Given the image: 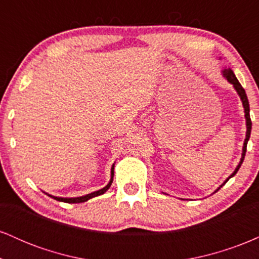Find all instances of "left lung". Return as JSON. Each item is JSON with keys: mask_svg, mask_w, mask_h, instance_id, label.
<instances>
[{"mask_svg": "<svg viewBox=\"0 0 259 259\" xmlns=\"http://www.w3.org/2000/svg\"><path fill=\"white\" fill-rule=\"evenodd\" d=\"M224 76L225 78L228 79V81L229 82H231V84L234 85V88H235V90L237 91V94L240 95V97H241V101H242V105H243V108H245V117H246V125H247V133H246V139H245V142H243V148H242V158H241V160H240V163H239V165H237V168L235 169V171L233 174L230 175V177L228 178V180L230 179L231 177H234L235 174L237 173V170H239L240 169V167H241V164H242V162H243V159H245V154H246V148H247V142H248V139H249V135H251V129H252V121H251V117H249V105H248V100H247V96H246V92H245V89L242 88L241 86V84H240L239 82V80L236 79V76H235V74L233 73V70L231 69H225L224 72ZM227 180V181H228ZM227 181H225V183H227ZM224 183V184H225ZM224 184H223V185H224ZM222 185V186H223ZM221 186V187H222ZM221 187H219V189H221ZM218 189V190H219ZM218 190H217V191H218ZM215 191V192H217Z\"/></svg>", "mask_w": 259, "mask_h": 259, "instance_id": "left-lung-1", "label": "left lung"}]
</instances>
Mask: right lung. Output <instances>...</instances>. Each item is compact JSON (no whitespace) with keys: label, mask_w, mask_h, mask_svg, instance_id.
<instances>
[{"label":"right lung","mask_w":259,"mask_h":259,"mask_svg":"<svg viewBox=\"0 0 259 259\" xmlns=\"http://www.w3.org/2000/svg\"><path fill=\"white\" fill-rule=\"evenodd\" d=\"M113 175H114V164H113V167H112V178H111V181H109V183H108V185L103 187V189L99 190V191L91 192V194H89V195H86V196H81V197L64 198V197H56V196H51V195H49V196H50V197L55 198V200L61 201V202H67V203H81V202H85V201L90 200V198H92V197H96V196H100V195L105 194L107 190L109 189V186L112 185V183H113Z\"/></svg>","instance_id":"1"}]
</instances>
